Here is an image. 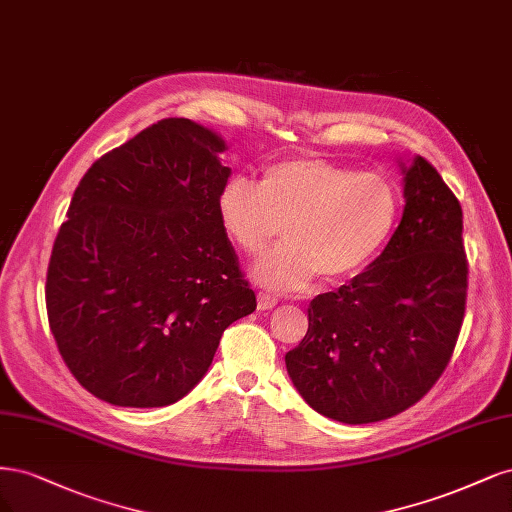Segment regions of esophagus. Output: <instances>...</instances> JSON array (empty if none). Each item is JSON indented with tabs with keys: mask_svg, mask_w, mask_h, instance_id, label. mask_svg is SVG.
<instances>
[{
	"mask_svg": "<svg viewBox=\"0 0 512 512\" xmlns=\"http://www.w3.org/2000/svg\"><path fill=\"white\" fill-rule=\"evenodd\" d=\"M276 304H278L276 295L266 293V291H259V293H257V306H259V310H270V308H274Z\"/></svg>",
	"mask_w": 512,
	"mask_h": 512,
	"instance_id": "obj_1",
	"label": "esophagus"
}]
</instances>
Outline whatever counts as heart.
<instances>
[{
  "label": "heart",
  "mask_w": 512,
  "mask_h": 512,
  "mask_svg": "<svg viewBox=\"0 0 512 512\" xmlns=\"http://www.w3.org/2000/svg\"><path fill=\"white\" fill-rule=\"evenodd\" d=\"M225 234L257 257L283 234L255 276L274 289H302L317 274L336 285L364 272L400 217V193L381 172H357L323 157L278 161L261 183L232 176L217 197Z\"/></svg>",
  "instance_id": "heart-1"
}]
</instances>
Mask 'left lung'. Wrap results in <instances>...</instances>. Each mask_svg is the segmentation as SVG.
Returning a JSON list of instances; mask_svg holds the SVG:
<instances>
[{"mask_svg": "<svg viewBox=\"0 0 512 512\" xmlns=\"http://www.w3.org/2000/svg\"><path fill=\"white\" fill-rule=\"evenodd\" d=\"M406 206L372 266L308 308L285 355L295 389L319 415L374 423L417 404L447 370L468 295L464 214L430 161L404 168Z\"/></svg>", "mask_w": 512, "mask_h": 512, "instance_id": "1", "label": "left lung"}]
</instances>
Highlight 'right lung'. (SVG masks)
Segmentation results:
<instances>
[{
	"instance_id": "add662e5",
	"label": "right lung",
	"mask_w": 512,
	"mask_h": 512,
	"mask_svg": "<svg viewBox=\"0 0 512 512\" xmlns=\"http://www.w3.org/2000/svg\"><path fill=\"white\" fill-rule=\"evenodd\" d=\"M225 142L163 119L78 183L46 272V315L76 381L114 406L178 402L255 291L219 221Z\"/></svg>"
}]
</instances>
